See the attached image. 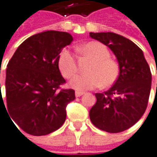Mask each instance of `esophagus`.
Instances as JSON below:
<instances>
[{
  "instance_id": "1",
  "label": "esophagus",
  "mask_w": 157,
  "mask_h": 157,
  "mask_svg": "<svg viewBox=\"0 0 157 157\" xmlns=\"http://www.w3.org/2000/svg\"><path fill=\"white\" fill-rule=\"evenodd\" d=\"M84 94H85V92H83V91H76L75 92V96H76V97H79L82 95H84Z\"/></svg>"
}]
</instances>
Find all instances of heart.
<instances>
[{"mask_svg": "<svg viewBox=\"0 0 157 157\" xmlns=\"http://www.w3.org/2000/svg\"><path fill=\"white\" fill-rule=\"evenodd\" d=\"M80 55L91 59L86 72L78 75L70 82V86L77 90H87L101 85L103 88L110 87L117 81L121 68L115 60L110 57V52L104 44L99 42H90L77 48ZM58 67L65 78H71L78 72L75 57L67 49H63L58 57Z\"/></svg>", "mask_w": 157, "mask_h": 157, "instance_id": "b5f03b06", "label": "heart"}]
</instances>
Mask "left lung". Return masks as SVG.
<instances>
[{
  "mask_svg": "<svg viewBox=\"0 0 157 157\" xmlns=\"http://www.w3.org/2000/svg\"><path fill=\"white\" fill-rule=\"evenodd\" d=\"M90 36L109 48L117 57L121 72L108 91L97 93L90 110L94 126L110 133L129 129L144 113L151 89V72L143 51L131 40L113 32Z\"/></svg>",
  "mask_w": 157,
  "mask_h": 157,
  "instance_id": "1",
  "label": "left lung"
}]
</instances>
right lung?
Masks as SVG:
<instances>
[{
	"instance_id": "right-lung-1",
	"label": "right lung",
	"mask_w": 157,
	"mask_h": 157,
	"mask_svg": "<svg viewBox=\"0 0 157 157\" xmlns=\"http://www.w3.org/2000/svg\"><path fill=\"white\" fill-rule=\"evenodd\" d=\"M72 42L67 32L48 31L20 44L7 64L6 109L13 121L28 134L51 133L66 121V107L75 99L72 89H62L58 57Z\"/></svg>"
}]
</instances>
